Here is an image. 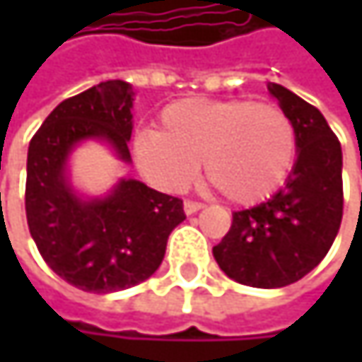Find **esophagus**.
I'll return each instance as SVG.
<instances>
[{
  "label": "esophagus",
  "instance_id": "obj_1",
  "mask_svg": "<svg viewBox=\"0 0 362 362\" xmlns=\"http://www.w3.org/2000/svg\"><path fill=\"white\" fill-rule=\"evenodd\" d=\"M205 205L203 203H199V201H184V211H186V216H192V214H197L199 209H203Z\"/></svg>",
  "mask_w": 362,
  "mask_h": 362
}]
</instances>
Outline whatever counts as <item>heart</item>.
Segmentation results:
<instances>
[{"mask_svg": "<svg viewBox=\"0 0 362 362\" xmlns=\"http://www.w3.org/2000/svg\"><path fill=\"white\" fill-rule=\"evenodd\" d=\"M298 155L291 117L272 103L247 98H188L159 117V132L134 138L140 174L168 192L186 190L199 176L228 201L252 205L274 194L289 178Z\"/></svg>", "mask_w": 362, "mask_h": 362, "instance_id": "b5f03b06", "label": "heart"}]
</instances>
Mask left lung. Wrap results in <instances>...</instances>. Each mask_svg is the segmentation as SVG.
<instances>
[{"mask_svg": "<svg viewBox=\"0 0 362 362\" xmlns=\"http://www.w3.org/2000/svg\"><path fill=\"white\" fill-rule=\"evenodd\" d=\"M298 134V159L285 186L268 201L233 214L214 247L226 276L276 289L306 276L331 250L344 214L341 146L321 110L287 88L268 83Z\"/></svg>", "mask_w": 362, "mask_h": 362, "instance_id": "1", "label": "left lung"}]
</instances>
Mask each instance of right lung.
I'll return each mask as SVG.
<instances>
[{
  "mask_svg": "<svg viewBox=\"0 0 362 362\" xmlns=\"http://www.w3.org/2000/svg\"><path fill=\"white\" fill-rule=\"evenodd\" d=\"M132 86L103 81L62 100L37 129L27 157L25 209L45 264L90 293H112L146 281L163 262L170 233L184 216L178 197L123 178L107 197H79L66 176L73 148L107 142L129 163Z\"/></svg>",
  "mask_w": 362,
  "mask_h": 362,
  "instance_id": "1",
  "label": "right lung"
}]
</instances>
